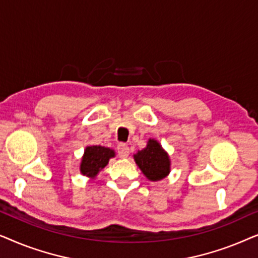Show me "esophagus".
Segmentation results:
<instances>
[{
  "mask_svg": "<svg viewBox=\"0 0 258 258\" xmlns=\"http://www.w3.org/2000/svg\"><path fill=\"white\" fill-rule=\"evenodd\" d=\"M117 153H118V156L122 157V158H125L128 157L129 155V147L126 146L124 143H119L117 146Z\"/></svg>",
  "mask_w": 258,
  "mask_h": 258,
  "instance_id": "obj_1",
  "label": "esophagus"
}]
</instances>
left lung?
I'll return each instance as SVG.
<instances>
[{
  "mask_svg": "<svg viewBox=\"0 0 258 258\" xmlns=\"http://www.w3.org/2000/svg\"><path fill=\"white\" fill-rule=\"evenodd\" d=\"M134 160L144 176L153 182L161 181L170 172L169 155L154 139H149L147 147L134 155Z\"/></svg>",
  "mask_w": 258,
  "mask_h": 258,
  "instance_id": "8db88e82",
  "label": "left lung"
}]
</instances>
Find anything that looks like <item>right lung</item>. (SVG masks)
Masks as SVG:
<instances>
[{
  "mask_svg": "<svg viewBox=\"0 0 258 258\" xmlns=\"http://www.w3.org/2000/svg\"><path fill=\"white\" fill-rule=\"evenodd\" d=\"M111 157H115V151L110 148L101 146L87 147L81 161V174L90 178L96 177V175L108 164Z\"/></svg>",
  "mask_w": 258,
  "mask_h": 258,
  "instance_id": "right-lung-1",
  "label": "right lung"
}]
</instances>
